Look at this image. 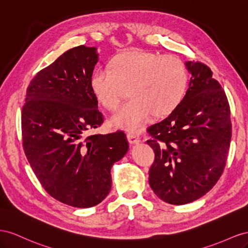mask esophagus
Here are the masks:
<instances>
[{
    "instance_id": "1",
    "label": "esophagus",
    "mask_w": 248,
    "mask_h": 248,
    "mask_svg": "<svg viewBox=\"0 0 248 248\" xmlns=\"http://www.w3.org/2000/svg\"><path fill=\"white\" fill-rule=\"evenodd\" d=\"M128 140L130 144H138L140 142V138L137 137L136 135H134V134H128Z\"/></svg>"
}]
</instances>
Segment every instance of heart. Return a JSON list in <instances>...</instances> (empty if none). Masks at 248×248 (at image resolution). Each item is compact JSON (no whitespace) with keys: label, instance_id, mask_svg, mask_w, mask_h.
I'll return each mask as SVG.
<instances>
[{"label":"heart","instance_id":"heart-1","mask_svg":"<svg viewBox=\"0 0 248 248\" xmlns=\"http://www.w3.org/2000/svg\"><path fill=\"white\" fill-rule=\"evenodd\" d=\"M109 66L94 70L90 88L110 111L118 108L129 89L132 97L111 118L116 128L138 132L151 114H170L186 94L188 72L185 63L175 56L129 51L113 57Z\"/></svg>","mask_w":248,"mask_h":248}]
</instances>
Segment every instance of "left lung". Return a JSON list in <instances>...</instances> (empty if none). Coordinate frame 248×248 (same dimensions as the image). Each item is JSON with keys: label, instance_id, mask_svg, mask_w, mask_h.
<instances>
[{"label": "left lung", "instance_id": "obj_1", "mask_svg": "<svg viewBox=\"0 0 248 248\" xmlns=\"http://www.w3.org/2000/svg\"><path fill=\"white\" fill-rule=\"evenodd\" d=\"M185 65L191 78L182 103L147 129L153 138L146 143L155 152L150 186L170 204L192 202L214 187L232 137L230 106L221 85L202 63Z\"/></svg>", "mask_w": 248, "mask_h": 248}]
</instances>
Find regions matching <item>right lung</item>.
<instances>
[{
    "label": "right lung",
    "mask_w": 248,
    "mask_h": 248,
    "mask_svg": "<svg viewBox=\"0 0 248 248\" xmlns=\"http://www.w3.org/2000/svg\"><path fill=\"white\" fill-rule=\"evenodd\" d=\"M96 47L68 49L33 78L22 111L23 145L46 192L68 206L89 208L111 190V168L128 153L125 134L84 133L104 122L90 78Z\"/></svg>",
    "instance_id": "obj_1"
}]
</instances>
